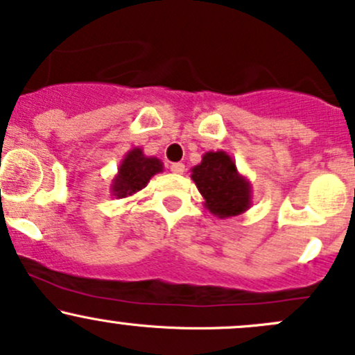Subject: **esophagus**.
Returning a JSON list of instances; mask_svg holds the SVG:
<instances>
[{
    "label": "esophagus",
    "mask_w": 355,
    "mask_h": 355,
    "mask_svg": "<svg viewBox=\"0 0 355 355\" xmlns=\"http://www.w3.org/2000/svg\"><path fill=\"white\" fill-rule=\"evenodd\" d=\"M170 170L173 171V173H177V175H182L185 171V165L182 162H177V163H171L170 165Z\"/></svg>",
    "instance_id": "obj_1"
}]
</instances>
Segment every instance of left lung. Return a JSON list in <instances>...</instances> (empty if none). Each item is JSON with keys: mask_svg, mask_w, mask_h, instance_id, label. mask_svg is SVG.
<instances>
[{"mask_svg": "<svg viewBox=\"0 0 355 355\" xmlns=\"http://www.w3.org/2000/svg\"><path fill=\"white\" fill-rule=\"evenodd\" d=\"M192 180L204 197L205 209L220 219L239 216L251 205V185L225 151H207L192 168Z\"/></svg>", "mask_w": 355, "mask_h": 355, "instance_id": "obj_1", "label": "left lung"}]
</instances>
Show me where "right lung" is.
I'll list each match as a JSON object with an SVG mask.
<instances>
[{
    "label": "right lung",
    "mask_w": 355,
    "mask_h": 355,
    "mask_svg": "<svg viewBox=\"0 0 355 355\" xmlns=\"http://www.w3.org/2000/svg\"><path fill=\"white\" fill-rule=\"evenodd\" d=\"M163 171V163L155 157H145L141 148H133L119 163L118 175L111 185L112 196L118 198L130 197L145 189L153 175Z\"/></svg>",
    "instance_id": "1"
}]
</instances>
